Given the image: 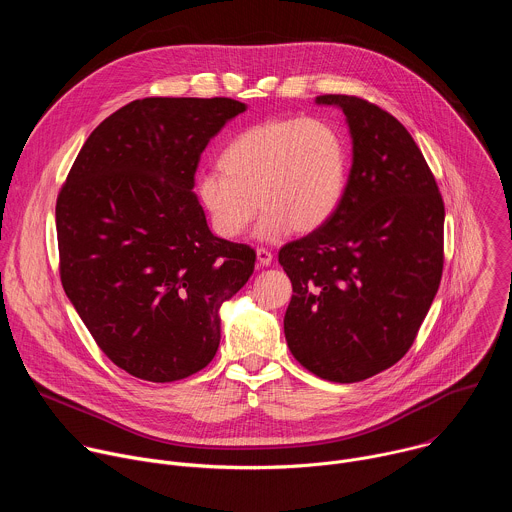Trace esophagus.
Instances as JSON below:
<instances>
[{
  "instance_id": "1",
  "label": "esophagus",
  "mask_w": 512,
  "mask_h": 512,
  "mask_svg": "<svg viewBox=\"0 0 512 512\" xmlns=\"http://www.w3.org/2000/svg\"><path fill=\"white\" fill-rule=\"evenodd\" d=\"M271 261H273L271 251H267V249L259 247V249H257V263H259L261 267H267V265H271Z\"/></svg>"
}]
</instances>
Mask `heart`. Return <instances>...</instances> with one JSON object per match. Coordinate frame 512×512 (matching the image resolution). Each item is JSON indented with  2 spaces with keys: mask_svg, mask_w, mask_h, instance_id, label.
<instances>
[{
  "mask_svg": "<svg viewBox=\"0 0 512 512\" xmlns=\"http://www.w3.org/2000/svg\"><path fill=\"white\" fill-rule=\"evenodd\" d=\"M221 172L196 180L212 231L227 241L257 225L261 241L322 229L342 204L350 154L344 133L318 117H277L239 131L218 158Z\"/></svg>",
  "mask_w": 512,
  "mask_h": 512,
  "instance_id": "1",
  "label": "heart"
}]
</instances>
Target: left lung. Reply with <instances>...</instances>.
Here are the masks:
<instances>
[{
	"label": "left lung",
	"mask_w": 512,
	"mask_h": 512,
	"mask_svg": "<svg viewBox=\"0 0 512 512\" xmlns=\"http://www.w3.org/2000/svg\"><path fill=\"white\" fill-rule=\"evenodd\" d=\"M352 137L346 194L330 221L281 247L294 296L287 346L320 379L358 383L405 356L444 269V200L411 133L381 107L320 95Z\"/></svg>",
	"instance_id": "left-lung-1"
}]
</instances>
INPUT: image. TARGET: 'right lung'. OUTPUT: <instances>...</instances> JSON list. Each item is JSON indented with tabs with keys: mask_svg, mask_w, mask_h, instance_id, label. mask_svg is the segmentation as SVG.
Here are the masks:
<instances>
[{
	"mask_svg": "<svg viewBox=\"0 0 512 512\" xmlns=\"http://www.w3.org/2000/svg\"><path fill=\"white\" fill-rule=\"evenodd\" d=\"M247 109L227 97H148L85 141L56 200L60 281L99 348L129 375L172 383L214 358L218 310L255 251L210 233L194 194L208 141Z\"/></svg>",
	"mask_w": 512,
	"mask_h": 512,
	"instance_id": "obj_1",
	"label": "right lung"
}]
</instances>
